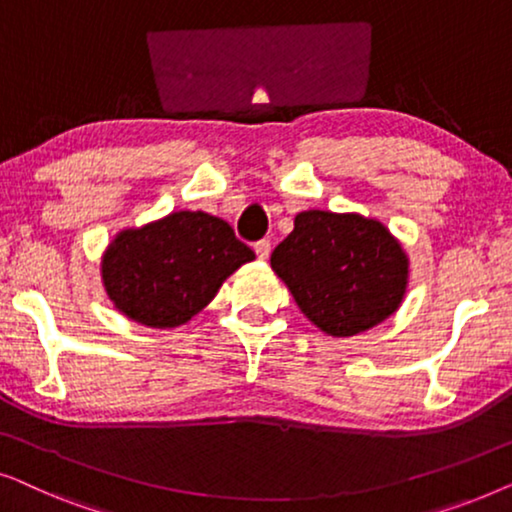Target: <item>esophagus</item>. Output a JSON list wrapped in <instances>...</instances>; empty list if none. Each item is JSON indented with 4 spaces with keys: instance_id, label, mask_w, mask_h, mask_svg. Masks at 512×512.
Instances as JSON below:
<instances>
[{
    "instance_id": "1",
    "label": "esophagus",
    "mask_w": 512,
    "mask_h": 512,
    "mask_svg": "<svg viewBox=\"0 0 512 512\" xmlns=\"http://www.w3.org/2000/svg\"><path fill=\"white\" fill-rule=\"evenodd\" d=\"M270 249H272L270 240H258V242L254 244V251H256V256L261 258V261H265V258L270 256Z\"/></svg>"
}]
</instances>
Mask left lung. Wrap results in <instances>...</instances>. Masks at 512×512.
Listing matches in <instances>:
<instances>
[{
  "mask_svg": "<svg viewBox=\"0 0 512 512\" xmlns=\"http://www.w3.org/2000/svg\"><path fill=\"white\" fill-rule=\"evenodd\" d=\"M300 312L333 338L391 317L408 286V256L394 235L359 214L300 212L270 256Z\"/></svg>",
  "mask_w": 512,
  "mask_h": 512,
  "instance_id": "1",
  "label": "left lung"
}]
</instances>
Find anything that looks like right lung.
<instances>
[{
    "mask_svg": "<svg viewBox=\"0 0 512 512\" xmlns=\"http://www.w3.org/2000/svg\"><path fill=\"white\" fill-rule=\"evenodd\" d=\"M254 258L219 216L174 212L118 233L102 258V279L125 317L151 328H174L198 314L223 279Z\"/></svg>",
    "mask_w": 512,
    "mask_h": 512,
    "instance_id": "add662e5",
    "label": "right lung"
}]
</instances>
